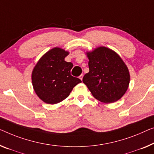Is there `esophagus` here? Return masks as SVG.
<instances>
[{"mask_svg": "<svg viewBox=\"0 0 154 154\" xmlns=\"http://www.w3.org/2000/svg\"><path fill=\"white\" fill-rule=\"evenodd\" d=\"M79 79H81L82 81V79H83V75H80V76L79 77Z\"/></svg>", "mask_w": 154, "mask_h": 154, "instance_id": "obj_1", "label": "esophagus"}]
</instances>
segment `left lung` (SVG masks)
I'll list each match as a JSON object with an SVG mask.
<instances>
[{"label": "left lung", "mask_w": 154, "mask_h": 154, "mask_svg": "<svg viewBox=\"0 0 154 154\" xmlns=\"http://www.w3.org/2000/svg\"><path fill=\"white\" fill-rule=\"evenodd\" d=\"M86 54L89 60V72L82 81L93 97L106 104L121 99L128 88L130 74L120 55L104 46Z\"/></svg>", "instance_id": "8db88e82"}]
</instances>
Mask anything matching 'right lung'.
Returning a JSON list of instances; mask_svg holds the SVG:
<instances>
[{"label":"right lung","instance_id":"obj_1","mask_svg":"<svg viewBox=\"0 0 154 154\" xmlns=\"http://www.w3.org/2000/svg\"><path fill=\"white\" fill-rule=\"evenodd\" d=\"M69 52L55 47L39 59L32 72L34 91L46 104L61 102L82 81L70 75L73 64L65 61Z\"/></svg>","mask_w":154,"mask_h":154}]
</instances>
